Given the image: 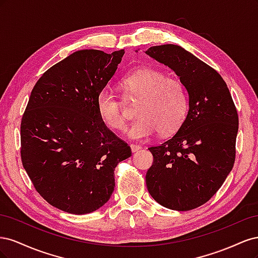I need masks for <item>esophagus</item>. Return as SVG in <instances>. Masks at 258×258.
Segmentation results:
<instances>
[{"instance_id":"34e87169","label":"esophagus","mask_w":258,"mask_h":258,"mask_svg":"<svg viewBox=\"0 0 258 258\" xmlns=\"http://www.w3.org/2000/svg\"><path fill=\"white\" fill-rule=\"evenodd\" d=\"M130 147H131V152H132V153H136V152L140 151V150H141V148H142L141 146L137 145V144H131Z\"/></svg>"}]
</instances>
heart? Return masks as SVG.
I'll return each mask as SVG.
<instances>
[{
	"mask_svg": "<svg viewBox=\"0 0 258 258\" xmlns=\"http://www.w3.org/2000/svg\"><path fill=\"white\" fill-rule=\"evenodd\" d=\"M120 86L129 98L140 99L127 136L136 141H144L159 130L161 135L175 132L183 123L188 111V98L184 85L152 68L139 69L127 75ZM97 110L101 120L113 130L121 131L127 118L122 102L108 89L99 92Z\"/></svg>",
	"mask_w": 258,
	"mask_h": 258,
	"instance_id": "1",
	"label": "heart"
}]
</instances>
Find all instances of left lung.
Here are the masks:
<instances>
[{
	"label": "left lung",
	"mask_w": 258,
	"mask_h": 258,
	"mask_svg": "<svg viewBox=\"0 0 258 258\" xmlns=\"http://www.w3.org/2000/svg\"><path fill=\"white\" fill-rule=\"evenodd\" d=\"M148 56L173 70L188 92L189 110L176 134L148 148L145 179L159 205L189 211L212 198L232 170L239 118L227 85L213 68L181 46H153Z\"/></svg>",
	"instance_id": "1"
}]
</instances>
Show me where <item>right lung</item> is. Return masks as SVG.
<instances>
[{
    "label": "right lung",
    "mask_w": 258,
    "mask_h": 258,
    "mask_svg": "<svg viewBox=\"0 0 258 258\" xmlns=\"http://www.w3.org/2000/svg\"><path fill=\"white\" fill-rule=\"evenodd\" d=\"M123 53L75 51L48 69L31 92L20 126L22 166L36 191L64 212L87 214L106 204L116 166L131 156L97 110L99 92Z\"/></svg>",
    "instance_id": "add662e5"
}]
</instances>
